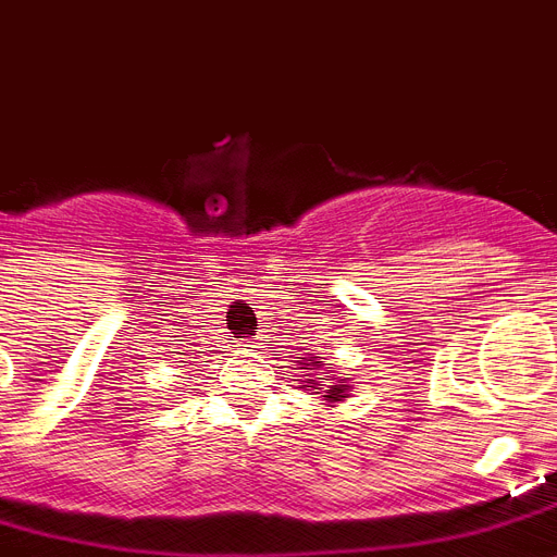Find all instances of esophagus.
<instances>
[{
	"label": "esophagus",
	"mask_w": 557,
	"mask_h": 557,
	"mask_svg": "<svg viewBox=\"0 0 557 557\" xmlns=\"http://www.w3.org/2000/svg\"><path fill=\"white\" fill-rule=\"evenodd\" d=\"M246 346H249V349H261V346H258V341H246Z\"/></svg>",
	"instance_id": "obj_1"
}]
</instances>
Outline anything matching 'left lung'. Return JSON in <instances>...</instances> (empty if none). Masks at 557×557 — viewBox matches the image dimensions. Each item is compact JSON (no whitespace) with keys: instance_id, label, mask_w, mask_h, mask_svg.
I'll return each mask as SVG.
<instances>
[{"instance_id":"obj_1","label":"left lung","mask_w":557,"mask_h":557,"mask_svg":"<svg viewBox=\"0 0 557 557\" xmlns=\"http://www.w3.org/2000/svg\"><path fill=\"white\" fill-rule=\"evenodd\" d=\"M299 329H308V325H299ZM299 334H308V332H299ZM308 346H299V352H302V361H296L299 363V370H308V384L305 387H313V391L320 393L323 387H320V382L313 379V370H323V361H320V352L313 349L317 343H311V337H302ZM346 391H349V384H332V391H329V399H341V396H346Z\"/></svg>"}]
</instances>
